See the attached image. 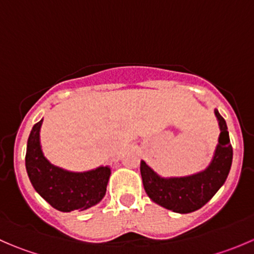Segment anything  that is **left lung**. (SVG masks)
I'll list each match as a JSON object with an SVG mask.
<instances>
[{
	"label": "left lung",
	"instance_id": "1",
	"mask_svg": "<svg viewBox=\"0 0 254 254\" xmlns=\"http://www.w3.org/2000/svg\"><path fill=\"white\" fill-rule=\"evenodd\" d=\"M219 120V145L214 158L205 171L189 177L162 178L141 161L140 172L145 191L158 205L179 214H188L204 206L222 187L229 176L232 163V146L227 125L215 109Z\"/></svg>",
	"mask_w": 254,
	"mask_h": 254
}]
</instances>
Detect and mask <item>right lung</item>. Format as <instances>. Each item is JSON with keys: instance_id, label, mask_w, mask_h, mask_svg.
<instances>
[{"instance_id": "right-lung-1", "label": "right lung", "mask_w": 254, "mask_h": 254, "mask_svg": "<svg viewBox=\"0 0 254 254\" xmlns=\"http://www.w3.org/2000/svg\"><path fill=\"white\" fill-rule=\"evenodd\" d=\"M42 123L43 119L33 127L27 143L25 168L32 186L59 211H82L98 204L106 195L111 168L102 166L78 173L51 165L40 147Z\"/></svg>"}]
</instances>
